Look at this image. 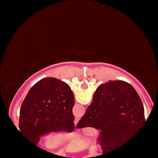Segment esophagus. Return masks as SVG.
<instances>
[{
  "label": "esophagus",
  "instance_id": "34e87169",
  "mask_svg": "<svg viewBox=\"0 0 158 158\" xmlns=\"http://www.w3.org/2000/svg\"><path fill=\"white\" fill-rule=\"evenodd\" d=\"M78 123H79V119H78V118H76V119H75V120H74V124H75V126H77Z\"/></svg>",
  "mask_w": 158,
  "mask_h": 158
}]
</instances>
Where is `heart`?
<instances>
[{
    "mask_svg": "<svg viewBox=\"0 0 158 158\" xmlns=\"http://www.w3.org/2000/svg\"><path fill=\"white\" fill-rule=\"evenodd\" d=\"M61 137L60 135L58 134H51L49 135L45 139V143L48 148H54L58 146H60L63 143V140H61Z\"/></svg>",
    "mask_w": 158,
    "mask_h": 158,
    "instance_id": "1",
    "label": "heart"
}]
</instances>
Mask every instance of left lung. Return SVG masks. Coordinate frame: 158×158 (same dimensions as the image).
I'll return each instance as SVG.
<instances>
[{
  "instance_id": "8db88e82",
  "label": "left lung",
  "mask_w": 158,
  "mask_h": 158,
  "mask_svg": "<svg viewBox=\"0 0 158 158\" xmlns=\"http://www.w3.org/2000/svg\"><path fill=\"white\" fill-rule=\"evenodd\" d=\"M74 103L73 92L64 81L52 77L41 79L30 88L21 105L19 131L35 146L48 134L72 132Z\"/></svg>"
}]
</instances>
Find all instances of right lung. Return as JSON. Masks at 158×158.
I'll use <instances>...</instances> for the list:
<instances>
[{
  "label": "right lung",
  "instance_id": "right-lung-1",
  "mask_svg": "<svg viewBox=\"0 0 158 158\" xmlns=\"http://www.w3.org/2000/svg\"><path fill=\"white\" fill-rule=\"evenodd\" d=\"M145 123L144 107L135 88L124 81L110 80L98 87L77 128L100 130L98 141L106 154L129 141Z\"/></svg>",
  "mask_w": 158,
  "mask_h": 158
}]
</instances>
